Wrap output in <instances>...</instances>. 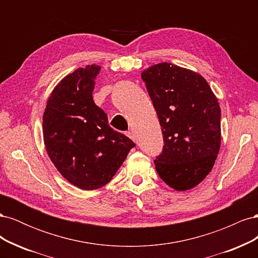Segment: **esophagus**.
Segmentation results:
<instances>
[{"label":"esophagus","instance_id":"1","mask_svg":"<svg viewBox=\"0 0 258 258\" xmlns=\"http://www.w3.org/2000/svg\"><path fill=\"white\" fill-rule=\"evenodd\" d=\"M131 140H134V141H136V135L134 134V131L132 130H129V131H127V134H126Z\"/></svg>","mask_w":258,"mask_h":258}]
</instances>
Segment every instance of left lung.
<instances>
[{
	"label": "left lung",
	"mask_w": 258,
	"mask_h": 258,
	"mask_svg": "<svg viewBox=\"0 0 258 258\" xmlns=\"http://www.w3.org/2000/svg\"><path fill=\"white\" fill-rule=\"evenodd\" d=\"M163 135L154 160L173 189L194 188L212 170L221 147V107L208 82L191 70L161 62L142 72Z\"/></svg>",
	"instance_id": "8db88e82"
}]
</instances>
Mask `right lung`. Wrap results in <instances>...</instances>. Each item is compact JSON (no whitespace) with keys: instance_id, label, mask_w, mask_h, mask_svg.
<instances>
[{"instance_id":"right-lung-1","label":"right lung","mask_w":258,"mask_h":258,"mask_svg":"<svg viewBox=\"0 0 258 258\" xmlns=\"http://www.w3.org/2000/svg\"><path fill=\"white\" fill-rule=\"evenodd\" d=\"M101 67L79 68L53 88L43 115V138L50 160L67 181L93 190L111 181L136 144L112 129L93 102Z\"/></svg>"}]
</instances>
